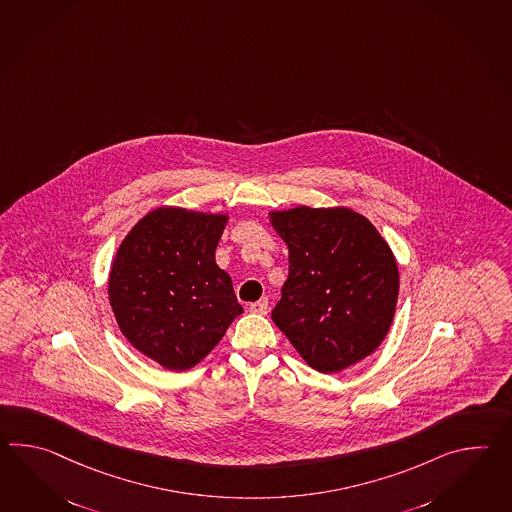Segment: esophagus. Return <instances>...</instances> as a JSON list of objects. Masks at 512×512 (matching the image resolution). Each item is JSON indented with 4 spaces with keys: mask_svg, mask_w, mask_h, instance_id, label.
Here are the masks:
<instances>
[{
    "mask_svg": "<svg viewBox=\"0 0 512 512\" xmlns=\"http://www.w3.org/2000/svg\"><path fill=\"white\" fill-rule=\"evenodd\" d=\"M268 310H270V305H268V299L266 297H262L259 301H255V303H251L250 312L253 314H261V316H266L268 314Z\"/></svg>",
    "mask_w": 512,
    "mask_h": 512,
    "instance_id": "obj_1",
    "label": "esophagus"
}]
</instances>
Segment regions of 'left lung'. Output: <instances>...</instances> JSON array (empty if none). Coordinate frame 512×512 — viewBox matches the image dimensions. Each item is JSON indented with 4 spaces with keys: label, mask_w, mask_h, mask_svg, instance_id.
<instances>
[{
    "label": "left lung",
    "mask_w": 512,
    "mask_h": 512,
    "mask_svg": "<svg viewBox=\"0 0 512 512\" xmlns=\"http://www.w3.org/2000/svg\"><path fill=\"white\" fill-rule=\"evenodd\" d=\"M288 246V279L273 323L319 373L375 353L397 308L398 266L386 240L349 207L272 211Z\"/></svg>",
    "instance_id": "1"
}]
</instances>
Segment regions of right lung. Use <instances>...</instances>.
I'll return each mask as SVG.
<instances>
[{
    "label": "right lung",
    "instance_id": "right-lung-1",
    "mask_svg": "<svg viewBox=\"0 0 512 512\" xmlns=\"http://www.w3.org/2000/svg\"><path fill=\"white\" fill-rule=\"evenodd\" d=\"M228 215L158 207L115 253L108 296L126 340L169 371L204 360L242 314L215 250Z\"/></svg>",
    "mask_w": 512,
    "mask_h": 512
}]
</instances>
